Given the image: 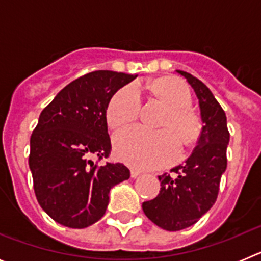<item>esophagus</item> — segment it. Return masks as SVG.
Here are the masks:
<instances>
[{
  "instance_id": "esophagus-1",
  "label": "esophagus",
  "mask_w": 261,
  "mask_h": 261,
  "mask_svg": "<svg viewBox=\"0 0 261 261\" xmlns=\"http://www.w3.org/2000/svg\"><path fill=\"white\" fill-rule=\"evenodd\" d=\"M141 175V172L137 171V170H130V176L133 177V179H136L137 176H140Z\"/></svg>"
}]
</instances>
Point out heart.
Masks as SVG:
<instances>
[{
    "mask_svg": "<svg viewBox=\"0 0 261 261\" xmlns=\"http://www.w3.org/2000/svg\"><path fill=\"white\" fill-rule=\"evenodd\" d=\"M150 90L168 108L159 123L161 130L129 126L115 136V151L136 168H156L171 163L179 154V141L190 146L199 138L201 123L190 110L191 91L177 78H159L149 84ZM141 96L137 86L120 89L108 103L107 121L114 129L125 126L138 117Z\"/></svg>",
    "mask_w": 261,
    "mask_h": 261,
    "instance_id": "b5f03b06",
    "label": "heart"
}]
</instances>
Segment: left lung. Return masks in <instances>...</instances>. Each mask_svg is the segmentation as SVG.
Instances as JSON below:
<instances>
[{
    "label": "left lung",
    "mask_w": 261,
    "mask_h": 261,
    "mask_svg": "<svg viewBox=\"0 0 261 261\" xmlns=\"http://www.w3.org/2000/svg\"><path fill=\"white\" fill-rule=\"evenodd\" d=\"M176 71L186 78L199 99L204 125L190 158L170 174L159 175L158 196L142 204L145 216L168 231L190 227L213 206L227 166L226 149L230 140L225 111L211 90L190 73Z\"/></svg>",
    "instance_id": "1"
}]
</instances>
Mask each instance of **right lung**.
<instances>
[{"label":"right lung","instance_id":"add662e5","mask_svg":"<svg viewBox=\"0 0 261 261\" xmlns=\"http://www.w3.org/2000/svg\"><path fill=\"white\" fill-rule=\"evenodd\" d=\"M136 77L91 71L41 111L30 140L29 165L38 202L56 222L71 229L95 223L105 216L111 188L130 176L123 163L99 162L111 154L108 103Z\"/></svg>","mask_w":261,"mask_h":261}]
</instances>
